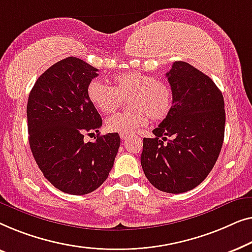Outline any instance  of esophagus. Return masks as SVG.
I'll return each mask as SVG.
<instances>
[{"label": "esophagus", "instance_id": "1", "mask_svg": "<svg viewBox=\"0 0 252 252\" xmlns=\"http://www.w3.org/2000/svg\"><path fill=\"white\" fill-rule=\"evenodd\" d=\"M120 137H121V139L126 140V139H127V138H129L130 136H129V134H126V133H120Z\"/></svg>", "mask_w": 252, "mask_h": 252}]
</instances>
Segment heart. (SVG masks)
Instances as JSON below:
<instances>
[{
    "label": "heart",
    "mask_w": 252,
    "mask_h": 252,
    "mask_svg": "<svg viewBox=\"0 0 252 252\" xmlns=\"http://www.w3.org/2000/svg\"><path fill=\"white\" fill-rule=\"evenodd\" d=\"M87 95L98 111L112 113L123 99L129 98L131 108L106 120V127L112 132L133 133L147 125L148 116L153 121L166 118L172 107L171 87L164 81L147 74L129 72L113 77V87L99 80H92L87 87Z\"/></svg>",
    "instance_id": "b5f03b06"
}]
</instances>
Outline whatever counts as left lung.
Here are the masks:
<instances>
[{"mask_svg":"<svg viewBox=\"0 0 252 252\" xmlns=\"http://www.w3.org/2000/svg\"><path fill=\"white\" fill-rule=\"evenodd\" d=\"M166 77L172 107L144 138L140 157L145 176L155 189L179 194L207 178L220 153L225 133L224 97L214 81L185 62H175Z\"/></svg>","mask_w":252,"mask_h":252,"instance_id":"left-lung-1","label":"left lung"}]
</instances>
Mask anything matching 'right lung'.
Segmentation results:
<instances>
[{"label":"right lung","instance_id":"right-lung-1","mask_svg":"<svg viewBox=\"0 0 252 252\" xmlns=\"http://www.w3.org/2000/svg\"><path fill=\"white\" fill-rule=\"evenodd\" d=\"M98 69L76 57L60 60L35 82L27 102L30 146L43 176L73 195L97 189L107 179L118 154V132L99 133L102 121L87 95Z\"/></svg>","mask_w":252,"mask_h":252}]
</instances>
